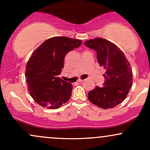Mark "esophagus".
<instances>
[{"label":"esophagus","instance_id":"esophagus-1","mask_svg":"<svg viewBox=\"0 0 150 150\" xmlns=\"http://www.w3.org/2000/svg\"><path fill=\"white\" fill-rule=\"evenodd\" d=\"M84 81V80H81V79H79L78 80H77V82H83Z\"/></svg>","mask_w":150,"mask_h":150}]
</instances>
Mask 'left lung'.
I'll list each match as a JSON object with an SVG mask.
<instances>
[{
  "mask_svg": "<svg viewBox=\"0 0 150 150\" xmlns=\"http://www.w3.org/2000/svg\"><path fill=\"white\" fill-rule=\"evenodd\" d=\"M85 45L97 51L99 66L106 70L103 87L96 86L88 93V99L104 109L115 107L124 100L132 85L130 63L121 50L106 39H90Z\"/></svg>",
  "mask_w": 150,
  "mask_h": 150,
  "instance_id": "1",
  "label": "left lung"
}]
</instances>
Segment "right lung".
Returning <instances> with one entry per match:
<instances>
[{
    "label": "right lung",
    "instance_id": "1",
    "mask_svg": "<svg viewBox=\"0 0 150 150\" xmlns=\"http://www.w3.org/2000/svg\"><path fill=\"white\" fill-rule=\"evenodd\" d=\"M81 44L79 39L56 37L42 43L32 53L25 77L30 95L37 104L55 109L69 100L73 85L58 75L64 66L65 55Z\"/></svg>",
    "mask_w": 150,
    "mask_h": 150
}]
</instances>
